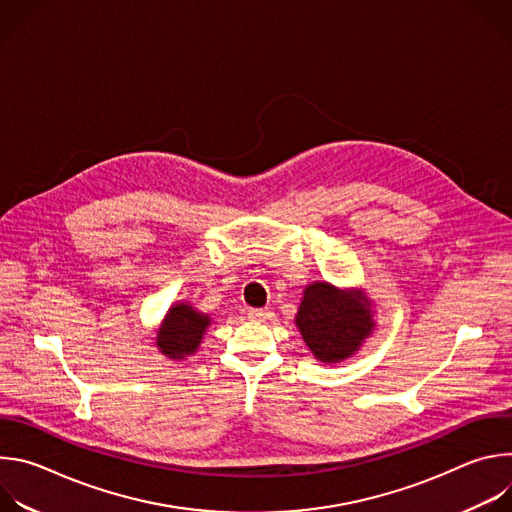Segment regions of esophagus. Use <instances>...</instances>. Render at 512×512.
Returning a JSON list of instances; mask_svg holds the SVG:
<instances>
[{"mask_svg":"<svg viewBox=\"0 0 512 512\" xmlns=\"http://www.w3.org/2000/svg\"><path fill=\"white\" fill-rule=\"evenodd\" d=\"M247 316H249L251 320H255V322H265V320H269L273 314H271V310H267V308H249V310H247Z\"/></svg>","mask_w":512,"mask_h":512,"instance_id":"1","label":"esophagus"}]
</instances>
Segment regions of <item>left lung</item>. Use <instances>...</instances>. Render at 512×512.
<instances>
[{
    "instance_id": "obj_1",
    "label": "left lung",
    "mask_w": 512,
    "mask_h": 512,
    "mask_svg": "<svg viewBox=\"0 0 512 512\" xmlns=\"http://www.w3.org/2000/svg\"><path fill=\"white\" fill-rule=\"evenodd\" d=\"M296 324L322 362L348 358L375 326L367 298L344 294L328 283L306 287Z\"/></svg>"
}]
</instances>
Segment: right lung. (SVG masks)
<instances>
[{
    "instance_id": "obj_1",
    "label": "right lung",
    "mask_w": 512,
    "mask_h": 512,
    "mask_svg": "<svg viewBox=\"0 0 512 512\" xmlns=\"http://www.w3.org/2000/svg\"><path fill=\"white\" fill-rule=\"evenodd\" d=\"M210 324L208 316L196 312L188 304H178L170 308L160 332H158V346L164 354L170 358H182L186 354H192L200 338Z\"/></svg>"
}]
</instances>
